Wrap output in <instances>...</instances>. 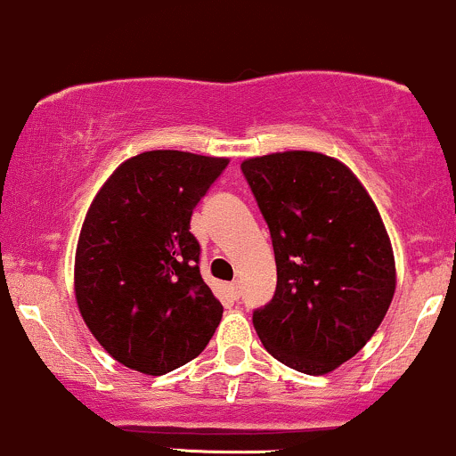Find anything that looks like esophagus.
Listing matches in <instances>:
<instances>
[{
    "label": "esophagus",
    "instance_id": "obj_1",
    "mask_svg": "<svg viewBox=\"0 0 456 456\" xmlns=\"http://www.w3.org/2000/svg\"><path fill=\"white\" fill-rule=\"evenodd\" d=\"M229 294H232V298L233 301H236V298H240V283L236 281V283H229Z\"/></svg>",
    "mask_w": 456,
    "mask_h": 456
}]
</instances>
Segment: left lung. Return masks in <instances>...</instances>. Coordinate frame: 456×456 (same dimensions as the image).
<instances>
[{"label":"left lung","instance_id":"8db88e82","mask_svg":"<svg viewBox=\"0 0 456 456\" xmlns=\"http://www.w3.org/2000/svg\"><path fill=\"white\" fill-rule=\"evenodd\" d=\"M242 173L277 264V289L253 312L255 331L285 366L333 372L366 346L394 298L396 262L381 214L354 173L329 155H259L244 159Z\"/></svg>","mask_w":456,"mask_h":456}]
</instances>
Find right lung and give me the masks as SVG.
<instances>
[{"label": "right lung", "mask_w": 456, "mask_h": 456, "mask_svg": "<svg viewBox=\"0 0 456 456\" xmlns=\"http://www.w3.org/2000/svg\"><path fill=\"white\" fill-rule=\"evenodd\" d=\"M229 158L173 149L125 159L94 194L75 251V301L118 363L159 377L199 357L223 305L199 273L192 209Z\"/></svg>", "instance_id": "1"}]
</instances>
